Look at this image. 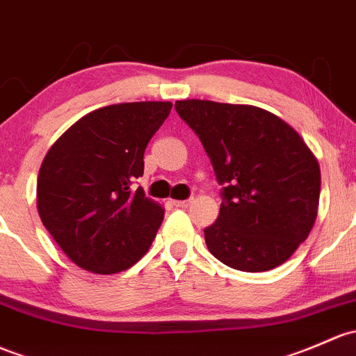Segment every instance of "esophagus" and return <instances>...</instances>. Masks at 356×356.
I'll list each match as a JSON object with an SVG mask.
<instances>
[{
	"label": "esophagus",
	"instance_id": "1",
	"mask_svg": "<svg viewBox=\"0 0 356 356\" xmlns=\"http://www.w3.org/2000/svg\"><path fill=\"white\" fill-rule=\"evenodd\" d=\"M172 204H174L175 208H188L191 204V200H174Z\"/></svg>",
	"mask_w": 356,
	"mask_h": 356
}]
</instances>
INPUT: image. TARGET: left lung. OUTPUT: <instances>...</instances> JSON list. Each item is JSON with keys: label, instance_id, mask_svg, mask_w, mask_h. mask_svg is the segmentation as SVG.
Masks as SVG:
<instances>
[{"label": "left lung", "instance_id": "obj_1", "mask_svg": "<svg viewBox=\"0 0 356 356\" xmlns=\"http://www.w3.org/2000/svg\"><path fill=\"white\" fill-rule=\"evenodd\" d=\"M223 186L208 250L247 273L283 264L309 237L319 208V162L290 124L254 106L177 100Z\"/></svg>", "mask_w": 356, "mask_h": 356}]
</instances>
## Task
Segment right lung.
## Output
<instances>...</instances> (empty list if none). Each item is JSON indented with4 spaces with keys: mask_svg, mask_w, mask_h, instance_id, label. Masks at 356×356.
<instances>
[{
    "mask_svg": "<svg viewBox=\"0 0 356 356\" xmlns=\"http://www.w3.org/2000/svg\"><path fill=\"white\" fill-rule=\"evenodd\" d=\"M170 109V102L102 107L78 119L44 156L37 209L76 266L124 271L152 245L163 208L131 186L143 175L145 149Z\"/></svg>",
    "mask_w": 356,
    "mask_h": 356,
    "instance_id": "1",
    "label": "right lung"
}]
</instances>
